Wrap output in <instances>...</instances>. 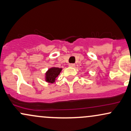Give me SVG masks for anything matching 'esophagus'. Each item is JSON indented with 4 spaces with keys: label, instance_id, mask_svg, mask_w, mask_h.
Returning a JSON list of instances; mask_svg holds the SVG:
<instances>
[{
    "label": "esophagus",
    "instance_id": "34e87169",
    "mask_svg": "<svg viewBox=\"0 0 131 131\" xmlns=\"http://www.w3.org/2000/svg\"><path fill=\"white\" fill-rule=\"evenodd\" d=\"M69 67H74L75 66V64H69Z\"/></svg>",
    "mask_w": 131,
    "mask_h": 131
}]
</instances>
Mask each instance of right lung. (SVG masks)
I'll return each mask as SVG.
<instances>
[{
  "label": "right lung",
  "mask_w": 131,
  "mask_h": 131,
  "mask_svg": "<svg viewBox=\"0 0 131 131\" xmlns=\"http://www.w3.org/2000/svg\"><path fill=\"white\" fill-rule=\"evenodd\" d=\"M61 70L62 68H58V67H51L45 73V81L51 83H54L56 78L61 73Z\"/></svg>",
  "instance_id": "right-lung-1"
}]
</instances>
